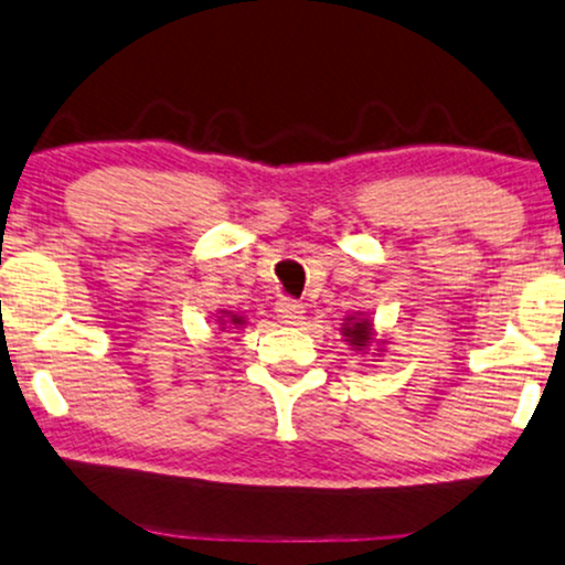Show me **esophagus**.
Wrapping results in <instances>:
<instances>
[{
	"label": "esophagus",
	"instance_id": "obj_1",
	"mask_svg": "<svg viewBox=\"0 0 565 565\" xmlns=\"http://www.w3.org/2000/svg\"><path fill=\"white\" fill-rule=\"evenodd\" d=\"M302 312H305V305H300L297 300H289V297H284V300L276 302V316L281 318V323H287V326L300 323Z\"/></svg>",
	"mask_w": 565,
	"mask_h": 565
}]
</instances>
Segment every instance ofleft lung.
Instances as JSON below:
<instances>
[{"instance_id": "left-lung-1", "label": "left lung", "mask_w": 565, "mask_h": 565, "mask_svg": "<svg viewBox=\"0 0 565 565\" xmlns=\"http://www.w3.org/2000/svg\"><path fill=\"white\" fill-rule=\"evenodd\" d=\"M342 337H344V342H348L355 352H371V344H376V348H379L376 352H382V344H384V342H376V331H373L371 318L360 316V312H355V316H350V318H344ZM376 352H373V355H376Z\"/></svg>"}]
</instances>
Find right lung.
Segmentation results:
<instances>
[{
  "label": "right lung",
  "mask_w": 565,
  "mask_h": 565,
  "mask_svg": "<svg viewBox=\"0 0 565 565\" xmlns=\"http://www.w3.org/2000/svg\"><path fill=\"white\" fill-rule=\"evenodd\" d=\"M217 323H221V329H226V326H234V329H239L247 321H244V316H236V312L231 310H221V316H217Z\"/></svg>",
  "instance_id": "right-lung-1"
}]
</instances>
